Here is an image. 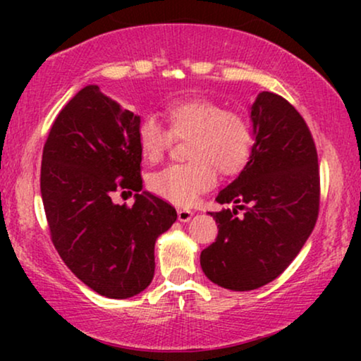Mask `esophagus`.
<instances>
[{
  "label": "esophagus",
  "instance_id": "1",
  "mask_svg": "<svg viewBox=\"0 0 361 361\" xmlns=\"http://www.w3.org/2000/svg\"><path fill=\"white\" fill-rule=\"evenodd\" d=\"M177 215H179V220H189V210H179Z\"/></svg>",
  "mask_w": 361,
  "mask_h": 361
}]
</instances>
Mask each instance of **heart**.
Listing matches in <instances>:
<instances>
[{"label": "heart", "mask_w": 361, "mask_h": 361, "mask_svg": "<svg viewBox=\"0 0 361 361\" xmlns=\"http://www.w3.org/2000/svg\"><path fill=\"white\" fill-rule=\"evenodd\" d=\"M197 146H199L202 159L212 166H233L241 156V137L238 133L228 126H216L204 131L197 137ZM167 174H180V171H169ZM194 185H184L180 180H176V187L167 190V197L182 199V197L194 195Z\"/></svg>", "instance_id": "1"}]
</instances>
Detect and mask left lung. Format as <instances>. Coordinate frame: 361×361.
I'll list each match as a JSON object with an SVG mask.
<instances>
[{"label":"left lung","mask_w":361,"mask_h":361,"mask_svg":"<svg viewBox=\"0 0 361 361\" xmlns=\"http://www.w3.org/2000/svg\"><path fill=\"white\" fill-rule=\"evenodd\" d=\"M140 116L97 85L82 88L54 121L42 151L41 195L52 243L67 268L110 299L154 278V245L177 214L142 190ZM128 189L123 202L109 192Z\"/></svg>","instance_id":"8db88e82"}]
</instances>
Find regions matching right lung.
<instances>
[{
    "label": "right lung",
    "instance_id": "add662e5",
    "mask_svg": "<svg viewBox=\"0 0 361 361\" xmlns=\"http://www.w3.org/2000/svg\"><path fill=\"white\" fill-rule=\"evenodd\" d=\"M250 121L248 162L216 197L219 235L200 255L207 278L230 290L258 289L283 274L319 215L317 151L304 118L283 97L261 92Z\"/></svg>",
    "mask_w": 361,
    "mask_h": 361
}]
</instances>
